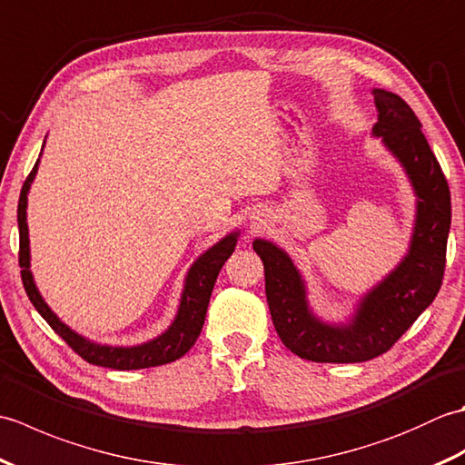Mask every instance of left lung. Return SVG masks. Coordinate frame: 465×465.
I'll return each instance as SVG.
<instances>
[{
  "instance_id": "left-lung-1",
  "label": "left lung",
  "mask_w": 465,
  "mask_h": 465,
  "mask_svg": "<svg viewBox=\"0 0 465 465\" xmlns=\"http://www.w3.org/2000/svg\"><path fill=\"white\" fill-rule=\"evenodd\" d=\"M373 100L380 112L373 135H381L385 147L406 167L418 193V220L410 253L360 302L353 322H320L308 308L303 282L288 255L265 240L253 242L263 262L273 328L285 348L310 361L358 363L388 351L436 300L446 270L451 223L446 175L411 107L385 90H373Z\"/></svg>"
}]
</instances>
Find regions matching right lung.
<instances>
[{
  "label": "right lung",
  "mask_w": 465,
  "mask_h": 465,
  "mask_svg": "<svg viewBox=\"0 0 465 465\" xmlns=\"http://www.w3.org/2000/svg\"><path fill=\"white\" fill-rule=\"evenodd\" d=\"M37 163L34 170L29 172L27 180L24 182L22 193H19L17 203V225H19V268H22V282L29 302L34 303V308L39 312V315L49 323L59 338H62L69 348H72L82 360L94 365H102V368L112 370H143V368H155V365H163L180 360L183 353L192 350L197 335H200L207 303L212 298L213 283L217 280V273L223 268V263L230 258L235 242H238V233H230L220 243H215L212 250H207L200 260H197L185 280V290L182 295L180 312L175 315V322L172 328L160 338H155L142 345H134V348H112V345H97L90 340L82 338L75 331L67 328L65 323L57 320V315L47 308V303L39 295L32 272H29V238H27V223H25V207H27V192L32 185Z\"/></svg>",
  "instance_id": "right-lung-1"
}]
</instances>
